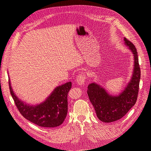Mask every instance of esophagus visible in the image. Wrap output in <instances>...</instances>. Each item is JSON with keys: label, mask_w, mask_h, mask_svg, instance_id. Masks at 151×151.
I'll list each match as a JSON object with an SVG mask.
<instances>
[{"label": "esophagus", "mask_w": 151, "mask_h": 151, "mask_svg": "<svg viewBox=\"0 0 151 151\" xmlns=\"http://www.w3.org/2000/svg\"><path fill=\"white\" fill-rule=\"evenodd\" d=\"M86 79V76L84 74H80L77 76L76 81L77 84L81 85V84H83L85 83Z\"/></svg>", "instance_id": "1"}]
</instances>
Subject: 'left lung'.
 <instances>
[{
	"label": "left lung",
	"mask_w": 151,
	"mask_h": 151,
	"mask_svg": "<svg viewBox=\"0 0 151 151\" xmlns=\"http://www.w3.org/2000/svg\"><path fill=\"white\" fill-rule=\"evenodd\" d=\"M124 41L125 45L134 54L135 63L132 79L124 91L120 95L113 96L96 83H91L88 87L87 93L96 115L99 120L105 123H110L121 119L135 104L138 96L140 68L137 51L130 41L126 38H124Z\"/></svg>",
	"instance_id": "left-lung-1"
}]
</instances>
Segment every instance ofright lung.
<instances>
[{
    "label": "right lung",
    "instance_id": "obj_1",
    "mask_svg": "<svg viewBox=\"0 0 151 151\" xmlns=\"http://www.w3.org/2000/svg\"><path fill=\"white\" fill-rule=\"evenodd\" d=\"M9 84L16 106L26 119L47 128L58 127L64 121L67 114V95L72 88L71 82L57 87L46 101L36 106H29L19 100L13 92L9 79Z\"/></svg>",
    "mask_w": 151,
    "mask_h": 151
}]
</instances>
